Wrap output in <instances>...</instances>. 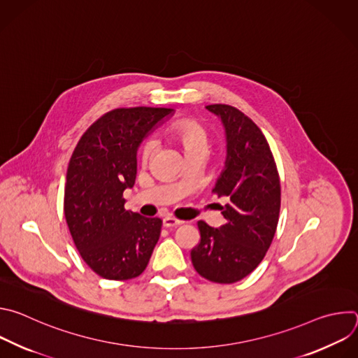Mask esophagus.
Wrapping results in <instances>:
<instances>
[{"label": "esophagus", "instance_id": "34e87169", "mask_svg": "<svg viewBox=\"0 0 358 358\" xmlns=\"http://www.w3.org/2000/svg\"><path fill=\"white\" fill-rule=\"evenodd\" d=\"M163 224H164V227H167V228H176V227L184 224V221L177 220V218H174V217H166V218L163 220Z\"/></svg>", "mask_w": 358, "mask_h": 358}]
</instances>
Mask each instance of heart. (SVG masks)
Instances as JSON below:
<instances>
[{
  "mask_svg": "<svg viewBox=\"0 0 358 358\" xmlns=\"http://www.w3.org/2000/svg\"><path fill=\"white\" fill-rule=\"evenodd\" d=\"M170 136L184 148L185 152L198 150V148H207L208 145V134L207 130L203 129L201 123L194 119H181L173 123L169 129ZM156 140L147 138L143 141L140 147V160L143 164H147L156 150Z\"/></svg>",
  "mask_w": 358,
  "mask_h": 358,
  "instance_id": "1",
  "label": "heart"
}]
</instances>
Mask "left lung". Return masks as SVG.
Masks as SVG:
<instances>
[{"label":"left lung","instance_id":"left-lung-1","mask_svg":"<svg viewBox=\"0 0 358 358\" xmlns=\"http://www.w3.org/2000/svg\"><path fill=\"white\" fill-rule=\"evenodd\" d=\"M227 131L225 170L213 192L225 196V224L198 221L199 242L191 249L194 269L215 283H235L252 273L273 241L280 213V178L262 130L239 109L210 105Z\"/></svg>","mask_w":358,"mask_h":358}]
</instances>
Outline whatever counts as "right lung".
<instances>
[{"mask_svg": "<svg viewBox=\"0 0 358 358\" xmlns=\"http://www.w3.org/2000/svg\"><path fill=\"white\" fill-rule=\"evenodd\" d=\"M167 108H122L82 134L66 171L64 214L82 259L100 278L129 280L148 265L163 221L124 208L137 174V148Z\"/></svg>", "mask_w": 358, "mask_h": 358, "instance_id": "right-lung-1", "label": "right lung"}]
</instances>
